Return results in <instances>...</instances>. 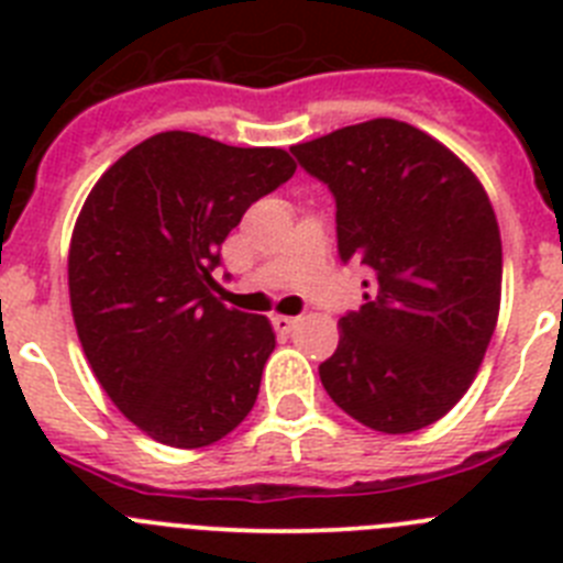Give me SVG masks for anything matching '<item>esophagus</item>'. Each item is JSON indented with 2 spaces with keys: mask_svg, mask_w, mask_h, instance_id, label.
I'll list each match as a JSON object with an SVG mask.
<instances>
[{
  "mask_svg": "<svg viewBox=\"0 0 563 563\" xmlns=\"http://www.w3.org/2000/svg\"><path fill=\"white\" fill-rule=\"evenodd\" d=\"M273 327H276V332H292L298 327V318H292V316H273Z\"/></svg>",
  "mask_w": 563,
  "mask_h": 563,
  "instance_id": "obj_1",
  "label": "esophagus"
}]
</instances>
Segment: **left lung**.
Segmentation results:
<instances>
[{"instance_id": "1", "label": "left lung", "mask_w": 563, "mask_h": 563, "mask_svg": "<svg viewBox=\"0 0 563 563\" xmlns=\"http://www.w3.org/2000/svg\"><path fill=\"white\" fill-rule=\"evenodd\" d=\"M292 154L335 194L343 262L375 273L318 366L327 395L380 434L426 429L474 383L499 318L501 236L487 191L449 146L395 118Z\"/></svg>"}]
</instances>
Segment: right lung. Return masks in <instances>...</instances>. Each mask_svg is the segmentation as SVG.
I'll list each match as a JSON object with an SVG mask.
<instances>
[{
	"label": "right lung",
	"instance_id": "1",
	"mask_svg": "<svg viewBox=\"0 0 563 563\" xmlns=\"http://www.w3.org/2000/svg\"><path fill=\"white\" fill-rule=\"evenodd\" d=\"M292 172L285 148L161 132L84 200L67 256L78 341L109 400L163 445L206 449L251 415L276 335L222 305L211 271L251 202Z\"/></svg>",
	"mask_w": 563,
	"mask_h": 563
}]
</instances>
